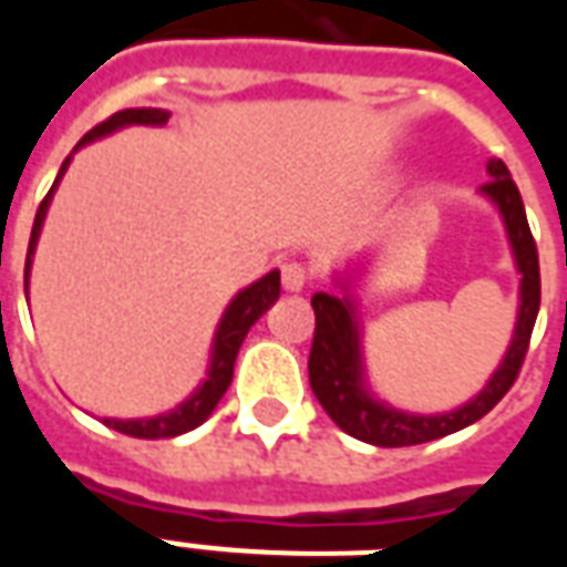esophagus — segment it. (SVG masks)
<instances>
[{
	"mask_svg": "<svg viewBox=\"0 0 567 567\" xmlns=\"http://www.w3.org/2000/svg\"><path fill=\"white\" fill-rule=\"evenodd\" d=\"M309 285V267L300 260H291L282 267V288L285 291H303Z\"/></svg>",
	"mask_w": 567,
	"mask_h": 567,
	"instance_id": "obj_1",
	"label": "esophagus"
}]
</instances>
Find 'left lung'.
I'll list each match as a JSON object with an SVG mask.
<instances>
[{
  "label": "left lung",
  "instance_id": "left-lung-1",
  "mask_svg": "<svg viewBox=\"0 0 567 567\" xmlns=\"http://www.w3.org/2000/svg\"><path fill=\"white\" fill-rule=\"evenodd\" d=\"M488 178L483 185V194L495 199V206L504 215L507 236H511L516 267L523 272L519 285V319L513 331V343L507 355L495 370V377L488 380L483 392L476 394L471 404L458 406L443 416H410L398 413L392 406L373 401L364 392V370H361V343H358V321L355 307L349 297L333 295H312V309H316V333H312V349H309V385L312 394L319 398L324 413L343 427L346 434L373 443V446H416L427 440L446 437L462 427L474 425L476 419H483L498 404L504 394L511 392V385L523 370L525 352L532 343L535 331L537 309H540V267H537V246L528 218H525L523 197L519 187L513 185L511 169L504 161L492 157L486 163Z\"/></svg>",
  "mask_w": 567,
  "mask_h": 567
}]
</instances>
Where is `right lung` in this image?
<instances>
[{
    "label": "right lung",
    "mask_w": 567,
    "mask_h": 567,
    "mask_svg": "<svg viewBox=\"0 0 567 567\" xmlns=\"http://www.w3.org/2000/svg\"><path fill=\"white\" fill-rule=\"evenodd\" d=\"M166 117L169 115H166L163 109H124V112H115L112 117H105L103 124H96V127H93L91 133L79 142V148L81 145H87V142L100 140V136H105V133H112V130L117 127H127V124H163ZM66 166H69V157L66 163L60 166L56 182L63 178ZM54 187L48 190V197L42 199V206H39V212H35V224H32V236H30V251H27V276H30V260H32V251H35V239H39V230H42L44 212H48V203H51ZM276 297H279V272L276 270L267 272L260 282L248 285L246 291H239V295L234 297V303L227 307L221 324H218V333H215L209 380L203 382L197 392L187 398L185 404L175 406L173 413H166V416L133 419V422L105 419V425L115 427V431H121V434H127V437H142V440L178 437V434H185V431H190V427L203 425V422L212 416V410L218 406V401L224 398L230 380H234L236 352H239V346H243V340H246L248 328H251V324H255V321H258L260 316L276 303Z\"/></svg>",
    "instance_id": "right-lung-1"
}]
</instances>
